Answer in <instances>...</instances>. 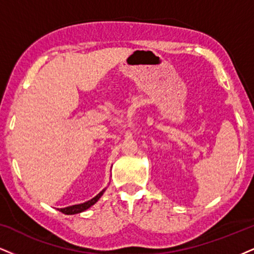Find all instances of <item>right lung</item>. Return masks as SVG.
I'll return each instance as SVG.
<instances>
[{
	"label": "right lung",
	"instance_id": "obj_1",
	"mask_svg": "<svg viewBox=\"0 0 254 254\" xmlns=\"http://www.w3.org/2000/svg\"><path fill=\"white\" fill-rule=\"evenodd\" d=\"M105 190H106V189L102 190L101 192H100V193L98 194V195L94 196L93 199L88 200V201H86V202H83V203H79V205L68 206V207H64V208H59V211L62 212V213H64V214H68V215L81 213V212H83V211H86V209H88V208L90 207V206H93L94 203L98 201V200H99L100 198H101L102 194L105 193Z\"/></svg>",
	"mask_w": 254,
	"mask_h": 254
}]
</instances>
